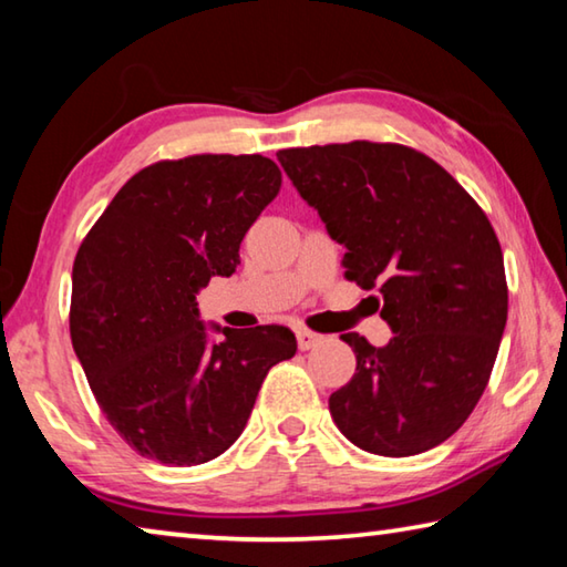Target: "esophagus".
I'll return each instance as SVG.
<instances>
[{"label": "esophagus", "instance_id": "34e87169", "mask_svg": "<svg viewBox=\"0 0 567 567\" xmlns=\"http://www.w3.org/2000/svg\"><path fill=\"white\" fill-rule=\"evenodd\" d=\"M318 342H322V334L312 330H297V344H300V350H312Z\"/></svg>", "mask_w": 567, "mask_h": 567}]
</instances>
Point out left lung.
I'll use <instances>...</instances> for the list:
<instances>
[{
	"mask_svg": "<svg viewBox=\"0 0 567 567\" xmlns=\"http://www.w3.org/2000/svg\"><path fill=\"white\" fill-rule=\"evenodd\" d=\"M277 159L348 249L344 277L378 287L380 318L395 332L385 348L342 334L358 368L330 395L334 425L388 457L445 443L485 392L507 320L491 219L450 172L405 145L354 140L280 150Z\"/></svg>",
	"mask_w": 567,
	"mask_h": 567,
	"instance_id": "8db88e82",
	"label": "left lung"
}]
</instances>
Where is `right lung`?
Wrapping results in <instances>:
<instances>
[{
    "instance_id": "obj_1",
    "label": "right lung",
    "mask_w": 567,
    "mask_h": 567,
    "mask_svg": "<svg viewBox=\"0 0 567 567\" xmlns=\"http://www.w3.org/2000/svg\"><path fill=\"white\" fill-rule=\"evenodd\" d=\"M262 155L162 159L127 179L82 239L72 267L70 334L104 417L142 457L207 463L243 435L292 330L217 328L197 292L239 265V243L280 192Z\"/></svg>"
}]
</instances>
